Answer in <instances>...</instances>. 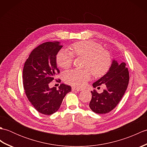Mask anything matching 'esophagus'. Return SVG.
Instances as JSON below:
<instances>
[{"label": "esophagus", "mask_w": 147, "mask_h": 147, "mask_svg": "<svg viewBox=\"0 0 147 147\" xmlns=\"http://www.w3.org/2000/svg\"><path fill=\"white\" fill-rule=\"evenodd\" d=\"M82 89L79 88H76V87H72V91H77V92H80L82 91Z\"/></svg>", "instance_id": "34e87169"}]
</instances>
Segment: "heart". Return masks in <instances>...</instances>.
Wrapping results in <instances>:
<instances>
[{
    "instance_id": "1",
    "label": "heart",
    "mask_w": 147,
    "mask_h": 147,
    "mask_svg": "<svg viewBox=\"0 0 147 147\" xmlns=\"http://www.w3.org/2000/svg\"><path fill=\"white\" fill-rule=\"evenodd\" d=\"M73 52L78 56L86 58L84 67L86 69H74L65 72L64 81L71 85L82 87L91 78V71L95 76H100L107 72L111 64V54L100 43L93 41H82L74 43ZM67 49H62L56 56L59 66L66 69L73 64L74 54ZM89 68L90 71L88 69Z\"/></svg>"
}]
</instances>
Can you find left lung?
Here are the masks:
<instances>
[{"label": "left lung", "instance_id": "obj_1", "mask_svg": "<svg viewBox=\"0 0 147 147\" xmlns=\"http://www.w3.org/2000/svg\"><path fill=\"white\" fill-rule=\"evenodd\" d=\"M125 62L118 63L113 60L109 70L96 82L93 88H100L104 85L105 88L98 93L95 90L92 91V100L89 107L96 114H106L116 107L125 93L128 85L129 75Z\"/></svg>", "mask_w": 147, "mask_h": 147}]
</instances>
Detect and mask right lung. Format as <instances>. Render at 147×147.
Instances as JSON below:
<instances>
[{
	"label": "right lung",
	"mask_w": 147,
	"mask_h": 147,
	"mask_svg": "<svg viewBox=\"0 0 147 147\" xmlns=\"http://www.w3.org/2000/svg\"><path fill=\"white\" fill-rule=\"evenodd\" d=\"M62 47L59 42L43 43L33 49L24 65L23 83L26 95L36 110L45 115L57 112L65 95L71 91L70 86L63 83L59 89L49 86L59 73L56 55Z\"/></svg>",
	"instance_id": "1"
}]
</instances>
